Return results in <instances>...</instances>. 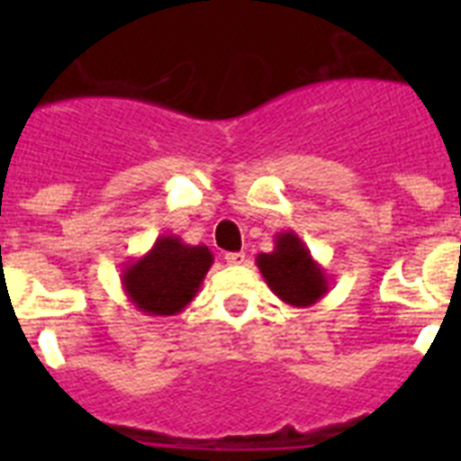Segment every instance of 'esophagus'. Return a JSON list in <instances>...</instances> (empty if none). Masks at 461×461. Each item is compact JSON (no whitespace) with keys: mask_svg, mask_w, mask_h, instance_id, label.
Instances as JSON below:
<instances>
[{"mask_svg":"<svg viewBox=\"0 0 461 461\" xmlns=\"http://www.w3.org/2000/svg\"><path fill=\"white\" fill-rule=\"evenodd\" d=\"M244 260H247V254H244V251H230V254H226L228 266H242Z\"/></svg>","mask_w":461,"mask_h":461,"instance_id":"34e87169","label":"esophagus"}]
</instances>
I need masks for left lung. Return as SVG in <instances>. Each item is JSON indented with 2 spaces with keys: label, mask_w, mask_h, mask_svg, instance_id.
I'll return each instance as SVG.
<instances>
[{
  "label": "left lung",
  "mask_w": 461,
  "mask_h": 461,
  "mask_svg": "<svg viewBox=\"0 0 461 461\" xmlns=\"http://www.w3.org/2000/svg\"><path fill=\"white\" fill-rule=\"evenodd\" d=\"M256 266L270 291L291 307H312L330 291L325 270L293 230H281L275 249L256 256Z\"/></svg>",
  "instance_id": "1"
}]
</instances>
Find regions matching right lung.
Returning <instances> with one entry per match:
<instances>
[{"label": "right lung", "instance_id": "right-lung-1", "mask_svg": "<svg viewBox=\"0 0 461 461\" xmlns=\"http://www.w3.org/2000/svg\"><path fill=\"white\" fill-rule=\"evenodd\" d=\"M212 263L205 244L191 247L177 235H158L148 254L126 263L122 288L145 316H175L194 300Z\"/></svg>", "mask_w": 461, "mask_h": 461}]
</instances>
